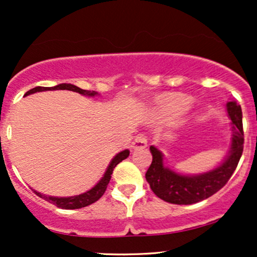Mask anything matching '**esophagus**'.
Instances as JSON below:
<instances>
[{
    "label": "esophagus",
    "mask_w": 257,
    "mask_h": 257,
    "mask_svg": "<svg viewBox=\"0 0 257 257\" xmlns=\"http://www.w3.org/2000/svg\"><path fill=\"white\" fill-rule=\"evenodd\" d=\"M147 146V138L145 134H138L137 138H135L134 143H133V147L135 150L139 149H145Z\"/></svg>",
    "instance_id": "34e87169"
}]
</instances>
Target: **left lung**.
Wrapping results in <instances>:
<instances>
[{"mask_svg": "<svg viewBox=\"0 0 257 257\" xmlns=\"http://www.w3.org/2000/svg\"><path fill=\"white\" fill-rule=\"evenodd\" d=\"M227 112L233 123L231 151L226 161L211 172L197 176L180 175L164 168L162 153L156 147H150L152 163L145 176L158 198L173 204H194L211 197L228 182L243 153L244 132L240 106L235 101H228Z\"/></svg>", "mask_w": 257, "mask_h": 257, "instance_id": "1", "label": "left lung"}]
</instances>
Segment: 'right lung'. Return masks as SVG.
I'll use <instances>...</instances> for the list:
<instances>
[{"mask_svg":"<svg viewBox=\"0 0 257 257\" xmlns=\"http://www.w3.org/2000/svg\"><path fill=\"white\" fill-rule=\"evenodd\" d=\"M72 90V91H76V93H79V94H84V95H95V91H88V90H84V89H81V88L76 87V85L73 84H67V83H63V84H58L55 85V87H36V88H32L29 91H26L25 95H29V94H32V93H36V91H43V90ZM129 156V151L128 150H125V151H122L119 152L118 155L116 156L111 161L110 166H108L107 170H106L104 178L99 181V184H96L94 186L93 188H91L90 191H88V192H85L83 194H79V196H75V197H67V198H58V197H48V196H44V194H41L36 192V191H34L35 193L37 194L38 197H41V198H43L44 200H47V202L52 203V204L57 205L58 208H61V209H79V208H84V206H88L90 204H93V203H95L96 200L100 199L102 197V194L105 193L106 188H107V185L108 182H110L111 180V175L112 173H113V169L114 167L117 166V164L120 163V162L123 161V159H125L126 157Z\"/></svg>","mask_w":257,"mask_h":257,"instance_id":"1","label":"right lung"}]
</instances>
